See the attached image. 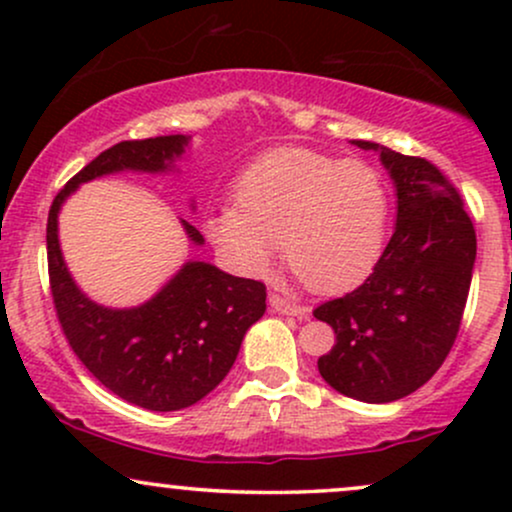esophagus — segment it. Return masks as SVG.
<instances>
[{"mask_svg":"<svg viewBox=\"0 0 512 512\" xmlns=\"http://www.w3.org/2000/svg\"><path fill=\"white\" fill-rule=\"evenodd\" d=\"M269 305H272L274 313L291 315V317H308V308H305V305L286 301V298H281L279 293H269Z\"/></svg>","mask_w":512,"mask_h":512,"instance_id":"1","label":"esophagus"}]
</instances>
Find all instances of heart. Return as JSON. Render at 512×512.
Instances as JSON below:
<instances>
[{
	"label": "heart",
	"instance_id": "1",
	"mask_svg": "<svg viewBox=\"0 0 512 512\" xmlns=\"http://www.w3.org/2000/svg\"><path fill=\"white\" fill-rule=\"evenodd\" d=\"M390 195L368 163L286 146L257 158L238 178V204H221L207 236L240 274L286 264L308 289L342 293L373 272L385 248Z\"/></svg>",
	"mask_w": 512,
	"mask_h": 512
}]
</instances>
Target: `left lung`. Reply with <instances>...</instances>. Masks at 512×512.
Listing matches in <instances>:
<instances>
[{
    "instance_id": "8db88e82",
    "label": "left lung",
    "mask_w": 512,
    "mask_h": 512,
    "mask_svg": "<svg viewBox=\"0 0 512 512\" xmlns=\"http://www.w3.org/2000/svg\"><path fill=\"white\" fill-rule=\"evenodd\" d=\"M354 144L380 151L397 190V223L373 274L313 310L337 334L317 368L342 395L385 404L419 390L450 354L472 284L477 233L460 192L431 161Z\"/></svg>"
}]
</instances>
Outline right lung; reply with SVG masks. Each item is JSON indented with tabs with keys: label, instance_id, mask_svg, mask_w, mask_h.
Masks as SVG:
<instances>
[{
	"label": "right lung",
	"instance_id": "right-lung-1",
	"mask_svg": "<svg viewBox=\"0 0 512 512\" xmlns=\"http://www.w3.org/2000/svg\"><path fill=\"white\" fill-rule=\"evenodd\" d=\"M187 142L170 134L110 146L57 192L48 214L50 289L64 337L98 383L151 411L192 407L226 378L245 332L267 310V289L209 262H187L146 303L105 308L74 284L57 238V214L81 182L120 170L166 173ZM182 228L192 243H204L192 223L182 221Z\"/></svg>",
	"mask_w": 512,
	"mask_h": 512
}]
</instances>
